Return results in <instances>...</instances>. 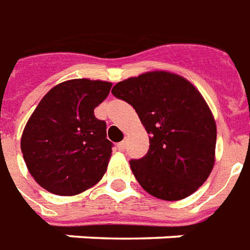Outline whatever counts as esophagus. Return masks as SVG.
I'll use <instances>...</instances> for the list:
<instances>
[{"instance_id":"esophagus-1","label":"esophagus","mask_w":250,"mask_h":250,"mask_svg":"<svg viewBox=\"0 0 250 250\" xmlns=\"http://www.w3.org/2000/svg\"><path fill=\"white\" fill-rule=\"evenodd\" d=\"M117 149H119V151H125V141L119 142V144H117Z\"/></svg>"}]
</instances>
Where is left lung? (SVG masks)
<instances>
[{
  "label": "left lung",
  "mask_w": 250,
  "mask_h": 250,
  "mask_svg": "<svg viewBox=\"0 0 250 250\" xmlns=\"http://www.w3.org/2000/svg\"><path fill=\"white\" fill-rule=\"evenodd\" d=\"M112 94L130 104L149 134V149L130 166L141 187L165 201L184 199L214 165L216 123L199 91L184 77L149 72L117 83Z\"/></svg>",
  "instance_id": "left-lung-1"
}]
</instances>
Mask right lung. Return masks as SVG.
I'll return each instance as SVG.
<instances>
[{
	"instance_id": "add662e5",
	"label": "right lung",
	"mask_w": 250,
	"mask_h": 250,
	"mask_svg": "<svg viewBox=\"0 0 250 250\" xmlns=\"http://www.w3.org/2000/svg\"><path fill=\"white\" fill-rule=\"evenodd\" d=\"M112 84L76 79L61 83L41 99L21 141L30 174L56 195H77L97 184L108 167L113 144L94 109Z\"/></svg>"
}]
</instances>
